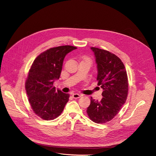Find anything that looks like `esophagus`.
<instances>
[{"instance_id":"34e87169","label":"esophagus","mask_w":156,"mask_h":156,"mask_svg":"<svg viewBox=\"0 0 156 156\" xmlns=\"http://www.w3.org/2000/svg\"><path fill=\"white\" fill-rule=\"evenodd\" d=\"M72 96L74 99H78V98H80L81 97V94H77V93H75V94H72Z\"/></svg>"}]
</instances>
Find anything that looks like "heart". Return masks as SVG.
Masks as SVG:
<instances>
[{"mask_svg":"<svg viewBox=\"0 0 156 156\" xmlns=\"http://www.w3.org/2000/svg\"><path fill=\"white\" fill-rule=\"evenodd\" d=\"M84 60H87V61H88V62H91V59L89 58V57H85L84 58Z\"/></svg>","mask_w":156,"mask_h":156,"instance_id":"b5f03b06","label":"heart"}]
</instances>
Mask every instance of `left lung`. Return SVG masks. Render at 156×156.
<instances>
[{
    "mask_svg": "<svg viewBox=\"0 0 156 156\" xmlns=\"http://www.w3.org/2000/svg\"><path fill=\"white\" fill-rule=\"evenodd\" d=\"M96 57L98 85L102 88L101 101L91 98L86 112L96 123H105L117 115L125 103L128 81L125 65L116 55L97 48H91Z\"/></svg>",
    "mask_w": 156,
    "mask_h": 156,
    "instance_id": "8db88e82",
    "label": "left lung"
}]
</instances>
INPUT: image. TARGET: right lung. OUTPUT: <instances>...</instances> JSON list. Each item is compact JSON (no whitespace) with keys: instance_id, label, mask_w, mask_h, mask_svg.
<instances>
[{"instance_id":"add662e5","label":"right lung","mask_w":156,"mask_h":156,"mask_svg":"<svg viewBox=\"0 0 156 156\" xmlns=\"http://www.w3.org/2000/svg\"><path fill=\"white\" fill-rule=\"evenodd\" d=\"M77 48L62 46L50 48L34 60L25 82L28 101L34 112L45 120L58 117L70 94L55 90L53 83L60 78L65 55Z\"/></svg>"}]
</instances>
